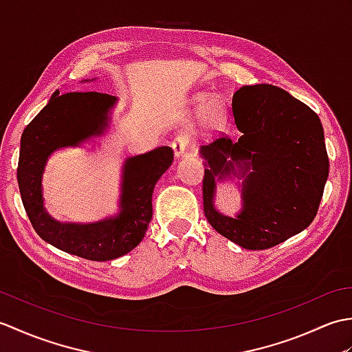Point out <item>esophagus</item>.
<instances>
[{"mask_svg": "<svg viewBox=\"0 0 352 352\" xmlns=\"http://www.w3.org/2000/svg\"><path fill=\"white\" fill-rule=\"evenodd\" d=\"M192 145V138L189 133H178L177 136L172 140V148H174L175 155L180 157L183 155Z\"/></svg>", "mask_w": 352, "mask_h": 352, "instance_id": "1", "label": "esophagus"}]
</instances>
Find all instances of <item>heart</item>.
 <instances>
[{
  "mask_svg": "<svg viewBox=\"0 0 352 352\" xmlns=\"http://www.w3.org/2000/svg\"><path fill=\"white\" fill-rule=\"evenodd\" d=\"M223 113H222V106L219 102H210L206 107V119L210 124H216L219 122L222 119Z\"/></svg>",
  "mask_w": 352,
  "mask_h": 352,
  "instance_id": "b5f03b06",
  "label": "heart"
}]
</instances>
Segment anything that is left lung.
<instances>
[{
    "mask_svg": "<svg viewBox=\"0 0 352 352\" xmlns=\"http://www.w3.org/2000/svg\"><path fill=\"white\" fill-rule=\"evenodd\" d=\"M239 140L219 133L203 146L204 213L210 226L246 250H267L307 228L315 219L328 177V154L319 116L271 85L243 86L233 95ZM244 163V210L228 219L212 207L214 177ZM253 168V172L245 170Z\"/></svg>",
    "mask_w": 352,
    "mask_h": 352,
    "instance_id": "8db88e82",
    "label": "left lung"
}]
</instances>
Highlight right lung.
<instances>
[{
  "label": "right lung",
  "instance_id": "obj_1",
  "mask_svg": "<svg viewBox=\"0 0 352 352\" xmlns=\"http://www.w3.org/2000/svg\"><path fill=\"white\" fill-rule=\"evenodd\" d=\"M113 104V96L100 92L54 94L21 138L18 184L34 231L56 248L94 261L118 258L139 245L153 218L154 186L174 160L169 146L130 157L124 169L121 208L113 216L89 223L51 219L42 201L45 162L57 148L76 146L102 133Z\"/></svg>",
  "mask_w": 352,
  "mask_h": 352
}]
</instances>
